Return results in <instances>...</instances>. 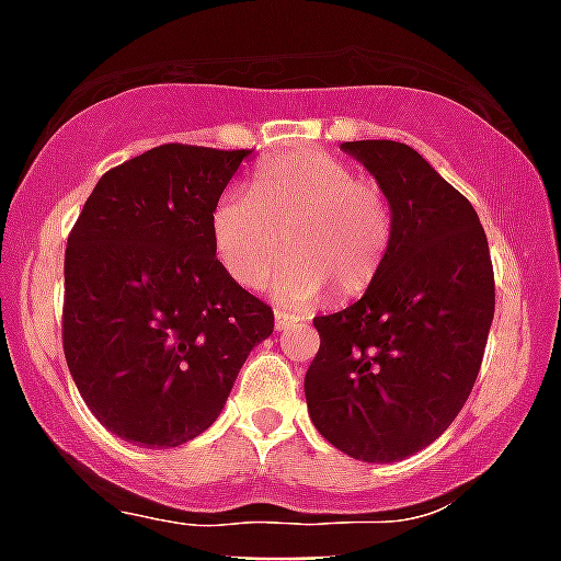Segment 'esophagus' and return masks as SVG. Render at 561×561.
Here are the masks:
<instances>
[{
	"label": "esophagus",
	"mask_w": 561,
	"mask_h": 561,
	"mask_svg": "<svg viewBox=\"0 0 561 561\" xmlns=\"http://www.w3.org/2000/svg\"><path fill=\"white\" fill-rule=\"evenodd\" d=\"M296 324V319L294 317H288V313H282V310H276V313H273V328H276V331H288V328H294Z\"/></svg>",
	"instance_id": "obj_1"
}]
</instances>
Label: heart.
Returning a JSON list of instances; mask_svg holds the SVG:
<instances>
[{
    "instance_id": "b5f03b06",
    "label": "heart",
    "mask_w": 561,
    "mask_h": 561,
    "mask_svg": "<svg viewBox=\"0 0 561 561\" xmlns=\"http://www.w3.org/2000/svg\"><path fill=\"white\" fill-rule=\"evenodd\" d=\"M210 242L244 288H262L288 253L290 262L273 285L282 305L308 308L328 290L351 302L382 273L390 210L382 191L356 179L345 162L296 150L253 173L251 196L230 191L216 199Z\"/></svg>"
}]
</instances>
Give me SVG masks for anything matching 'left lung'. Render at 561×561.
Masks as SVG:
<instances>
[{"label":"left lung","mask_w":561,"mask_h":561,"mask_svg":"<svg viewBox=\"0 0 561 561\" xmlns=\"http://www.w3.org/2000/svg\"><path fill=\"white\" fill-rule=\"evenodd\" d=\"M390 208L382 273L351 308L317 317L305 374L310 422L342 454L399 462L462 411L496 308L482 222L416 150L390 139L345 142Z\"/></svg>","instance_id":"left-lung-1"}]
</instances>
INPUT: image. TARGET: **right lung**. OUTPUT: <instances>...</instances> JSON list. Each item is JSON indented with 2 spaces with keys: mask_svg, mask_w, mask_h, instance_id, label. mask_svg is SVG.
Segmentation results:
<instances>
[{
  "mask_svg": "<svg viewBox=\"0 0 561 561\" xmlns=\"http://www.w3.org/2000/svg\"><path fill=\"white\" fill-rule=\"evenodd\" d=\"M251 150L159 145L99 179L65 248L62 342L119 439L176 448L222 413L273 310L216 259L210 210Z\"/></svg>",
  "mask_w": 561,
  "mask_h": 561,
  "instance_id": "obj_1",
  "label": "right lung"
}]
</instances>
